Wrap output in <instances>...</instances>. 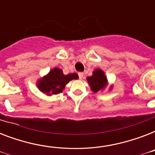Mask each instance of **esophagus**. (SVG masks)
Returning a JSON list of instances; mask_svg holds the SVG:
<instances>
[{
  "label": "esophagus",
  "mask_w": 155,
  "mask_h": 155,
  "mask_svg": "<svg viewBox=\"0 0 155 155\" xmlns=\"http://www.w3.org/2000/svg\"><path fill=\"white\" fill-rule=\"evenodd\" d=\"M79 77H80V80H82L83 78H84V73H83V72L79 73Z\"/></svg>",
  "instance_id": "34e87169"
}]
</instances>
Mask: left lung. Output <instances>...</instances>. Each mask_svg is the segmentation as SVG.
Returning a JSON list of instances; mask_svg holds the SVG:
<instances>
[{"label":"left lung","mask_w":155,"mask_h":155,"mask_svg":"<svg viewBox=\"0 0 155 155\" xmlns=\"http://www.w3.org/2000/svg\"><path fill=\"white\" fill-rule=\"evenodd\" d=\"M87 83L90 88L93 92H98L104 90L108 85V79L104 74V71L100 68H97L93 71L92 76L87 77ZM113 85H111L109 90L113 89Z\"/></svg>","instance_id":"left-lung-1"}]
</instances>
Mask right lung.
Instances as JSON below:
<instances>
[{
  "instance_id": "obj_1",
  "label": "right lung",
  "mask_w": 155,
  "mask_h": 155,
  "mask_svg": "<svg viewBox=\"0 0 155 155\" xmlns=\"http://www.w3.org/2000/svg\"><path fill=\"white\" fill-rule=\"evenodd\" d=\"M78 78L79 75L76 73L64 75L62 69L54 68L47 75L38 79L36 84L40 92L47 96H52L61 93L71 80H77Z\"/></svg>"
}]
</instances>
